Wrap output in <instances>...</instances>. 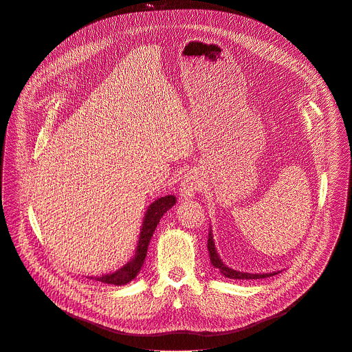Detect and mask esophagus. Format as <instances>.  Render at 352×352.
<instances>
[{
	"instance_id": "34e87169",
	"label": "esophagus",
	"mask_w": 352,
	"mask_h": 352,
	"mask_svg": "<svg viewBox=\"0 0 352 352\" xmlns=\"http://www.w3.org/2000/svg\"><path fill=\"white\" fill-rule=\"evenodd\" d=\"M201 188V183L197 177L195 173L192 172H188L183 180H182V184H180V190H179V194L182 198L184 199H190V198H194L195 197V192Z\"/></svg>"
}]
</instances>
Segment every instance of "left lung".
<instances>
[{
	"mask_svg": "<svg viewBox=\"0 0 352 352\" xmlns=\"http://www.w3.org/2000/svg\"><path fill=\"white\" fill-rule=\"evenodd\" d=\"M208 252H209V259L210 263H212L214 267H217L225 277L229 278H239V280H251V278H265V277H270L274 276L277 273H280V270L277 272H270V273H248V272H240L236 269H232L230 266H228L222 258L219 256L217 247H215V240H214V233H212V228H209V233H208Z\"/></svg>",
	"mask_w": 352,
	"mask_h": 352,
	"instance_id": "1",
	"label": "left lung"
}]
</instances>
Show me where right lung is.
Instances as JSON below:
<instances>
[{
  "label": "right lung",
  "mask_w": 352,
  "mask_h": 352,
  "mask_svg": "<svg viewBox=\"0 0 352 352\" xmlns=\"http://www.w3.org/2000/svg\"><path fill=\"white\" fill-rule=\"evenodd\" d=\"M176 204V197L175 195H165L161 198H157L146 210V215L142 223V229H140L138 234V241L137 247L134 250L133 258L124 263L122 267L116 269L112 273H105L101 276H87V278L97 280V282L107 283V285H113V286H123L131 282L133 278L137 277V274L142 270V266L146 261L147 256V250L150 240L161 221L165 212Z\"/></svg>",
  "instance_id": "right-lung-1"
}]
</instances>
